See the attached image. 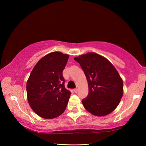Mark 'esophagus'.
I'll return each mask as SVG.
<instances>
[{"mask_svg": "<svg viewBox=\"0 0 146 146\" xmlns=\"http://www.w3.org/2000/svg\"><path fill=\"white\" fill-rule=\"evenodd\" d=\"M78 89L77 88H76L75 89H74V92H75V93H76L77 92H78Z\"/></svg>", "mask_w": 146, "mask_h": 146, "instance_id": "esophagus-1", "label": "esophagus"}]
</instances>
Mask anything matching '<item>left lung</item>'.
Returning <instances> with one entry per match:
<instances>
[{"mask_svg":"<svg viewBox=\"0 0 146 146\" xmlns=\"http://www.w3.org/2000/svg\"><path fill=\"white\" fill-rule=\"evenodd\" d=\"M80 64L88 85V95L83 99V107L95 116L110 113L119 104L123 95V81L113 65L95 52L74 58Z\"/></svg>","mask_w":146,"mask_h":146,"instance_id":"obj_1","label":"left lung"}]
</instances>
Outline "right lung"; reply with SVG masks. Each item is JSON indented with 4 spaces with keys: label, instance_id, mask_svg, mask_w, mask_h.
I'll return each instance as SVG.
<instances>
[{
    "label": "right lung",
    "instance_id": "obj_1",
    "mask_svg": "<svg viewBox=\"0 0 146 146\" xmlns=\"http://www.w3.org/2000/svg\"><path fill=\"white\" fill-rule=\"evenodd\" d=\"M69 55L54 51L42 57L34 67L27 82L28 103L43 119H51L64 112L71 92L64 87L63 71Z\"/></svg>",
    "mask_w": 146,
    "mask_h": 146
}]
</instances>
